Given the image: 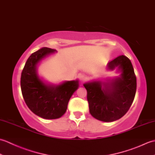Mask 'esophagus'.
<instances>
[{
	"label": "esophagus",
	"mask_w": 155,
	"mask_h": 155,
	"mask_svg": "<svg viewBox=\"0 0 155 155\" xmlns=\"http://www.w3.org/2000/svg\"><path fill=\"white\" fill-rule=\"evenodd\" d=\"M78 78H79L81 83H83V82L87 81V77L83 74H80L78 76Z\"/></svg>",
	"instance_id": "34e87169"
}]
</instances>
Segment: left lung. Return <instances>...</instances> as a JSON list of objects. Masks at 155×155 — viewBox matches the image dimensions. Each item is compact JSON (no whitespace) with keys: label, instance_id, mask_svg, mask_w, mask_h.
I'll use <instances>...</instances> for the list:
<instances>
[{"label":"left lung","instance_id":"8db88e82","mask_svg":"<svg viewBox=\"0 0 155 155\" xmlns=\"http://www.w3.org/2000/svg\"><path fill=\"white\" fill-rule=\"evenodd\" d=\"M107 69L120 75L104 81L93 80L83 84L87 91L91 114L103 122H113L127 113L134 101L137 78L129 58L124 55L108 62Z\"/></svg>","mask_w":155,"mask_h":155}]
</instances>
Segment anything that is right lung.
Segmentation results:
<instances>
[{
  "instance_id": "obj_1",
  "label": "right lung",
  "mask_w": 155,
  "mask_h": 155,
  "mask_svg": "<svg viewBox=\"0 0 155 155\" xmlns=\"http://www.w3.org/2000/svg\"><path fill=\"white\" fill-rule=\"evenodd\" d=\"M54 52L57 51L47 47L35 52L26 62L21 73V87L26 104L32 113L45 119L61 117L67 111L72 95L79 87L77 79L56 84L48 83L38 75V64Z\"/></svg>"
}]
</instances>
